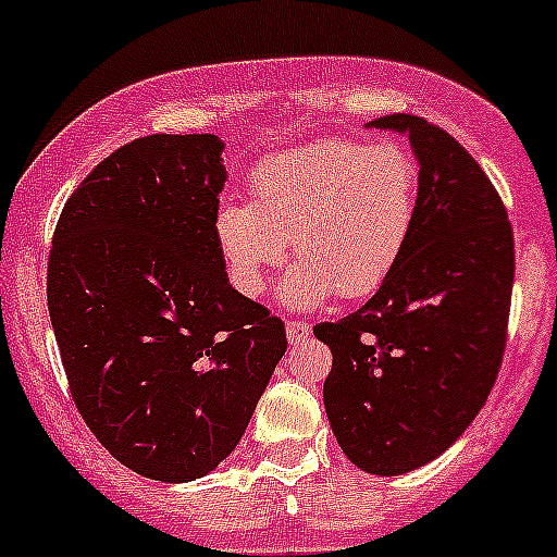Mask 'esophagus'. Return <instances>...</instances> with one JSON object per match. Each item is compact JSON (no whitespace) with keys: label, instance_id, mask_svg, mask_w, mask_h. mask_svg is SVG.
<instances>
[{"label":"esophagus","instance_id":"1","mask_svg":"<svg viewBox=\"0 0 557 557\" xmlns=\"http://www.w3.org/2000/svg\"><path fill=\"white\" fill-rule=\"evenodd\" d=\"M285 331H288V342H290V345H296V342H301V339H305V336H310L312 325L307 323V320H288Z\"/></svg>","mask_w":557,"mask_h":557}]
</instances>
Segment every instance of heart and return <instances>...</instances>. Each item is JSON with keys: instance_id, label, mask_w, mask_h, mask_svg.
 Wrapping results in <instances>:
<instances>
[{"instance_id": "1", "label": "heart", "mask_w": 557, "mask_h": 557, "mask_svg": "<svg viewBox=\"0 0 557 557\" xmlns=\"http://www.w3.org/2000/svg\"><path fill=\"white\" fill-rule=\"evenodd\" d=\"M250 201L215 212V239L228 280L256 299L294 245L299 269L285 280L294 305L336 294L372 296L401 261L418 221L420 166L398 143L318 139L261 161Z\"/></svg>"}]
</instances>
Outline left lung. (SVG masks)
<instances>
[{"label": "left lung", "mask_w": 557, "mask_h": 557, "mask_svg": "<svg viewBox=\"0 0 557 557\" xmlns=\"http://www.w3.org/2000/svg\"><path fill=\"white\" fill-rule=\"evenodd\" d=\"M420 164L412 239L377 294L314 336L331 347L323 404L358 469L396 476L440 458L487 401L507 347L515 239L482 166L445 128L396 112Z\"/></svg>", "instance_id": "obj_1"}]
</instances>
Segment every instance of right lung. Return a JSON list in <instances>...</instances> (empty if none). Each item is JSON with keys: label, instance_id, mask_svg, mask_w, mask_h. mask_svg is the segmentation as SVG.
<instances>
[{"label": "right lung", "instance_id": "obj_1", "mask_svg": "<svg viewBox=\"0 0 557 557\" xmlns=\"http://www.w3.org/2000/svg\"><path fill=\"white\" fill-rule=\"evenodd\" d=\"M215 134H150L66 199L48 310L72 398L137 474L190 482L243 440L285 356V323L232 288L215 239Z\"/></svg>", "mask_w": 557, "mask_h": 557}]
</instances>
